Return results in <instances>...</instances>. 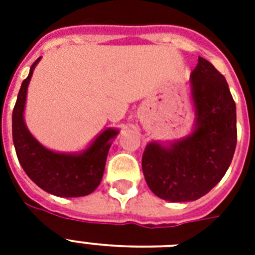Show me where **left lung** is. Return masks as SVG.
Wrapping results in <instances>:
<instances>
[{
  "label": "left lung",
  "instance_id": "left-lung-1",
  "mask_svg": "<svg viewBox=\"0 0 255 255\" xmlns=\"http://www.w3.org/2000/svg\"><path fill=\"white\" fill-rule=\"evenodd\" d=\"M196 129L170 147L149 143L141 167L149 189L172 202L194 201L225 176L237 144L236 103L225 77L198 57L190 75Z\"/></svg>",
  "mask_w": 255,
  "mask_h": 255
}]
</instances>
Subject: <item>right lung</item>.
Returning a JSON list of instances; mask_svg holds the SVG:
<instances>
[{"label": "right lung", "mask_w": 255, "mask_h": 255, "mask_svg": "<svg viewBox=\"0 0 255 255\" xmlns=\"http://www.w3.org/2000/svg\"><path fill=\"white\" fill-rule=\"evenodd\" d=\"M38 61L39 58L30 67L29 77L22 82L13 110L11 127L17 157L26 174L46 192L59 197L87 196L102 181L108 149L111 147L110 140L118 135V131L108 128L102 132L81 155L57 153L38 143L23 122L26 91Z\"/></svg>", "instance_id": "right-lung-1"}]
</instances>
